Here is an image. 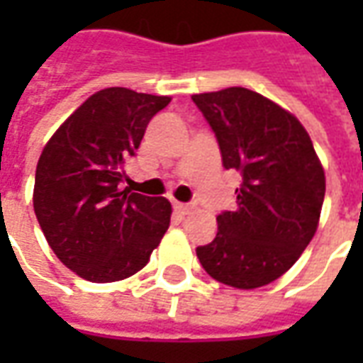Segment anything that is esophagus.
I'll return each instance as SVG.
<instances>
[{
  "mask_svg": "<svg viewBox=\"0 0 363 363\" xmlns=\"http://www.w3.org/2000/svg\"><path fill=\"white\" fill-rule=\"evenodd\" d=\"M173 208H174V212L181 213V216H186V213L190 212V206L189 204H182V202H174Z\"/></svg>",
  "mask_w": 363,
  "mask_h": 363,
  "instance_id": "esophagus-1",
  "label": "esophagus"
}]
</instances>
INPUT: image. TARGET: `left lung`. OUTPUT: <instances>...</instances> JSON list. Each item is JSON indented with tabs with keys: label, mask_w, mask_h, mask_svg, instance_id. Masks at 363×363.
I'll use <instances>...</instances> for the list:
<instances>
[{
	"label": "left lung",
	"mask_w": 363,
	"mask_h": 363,
	"mask_svg": "<svg viewBox=\"0 0 363 363\" xmlns=\"http://www.w3.org/2000/svg\"><path fill=\"white\" fill-rule=\"evenodd\" d=\"M216 134L225 169L243 177L237 208L221 212L200 264L231 288L267 286L288 272L317 231L325 171L301 122L245 87L192 95Z\"/></svg>",
	"instance_id": "obj_1"
}]
</instances>
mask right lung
<instances>
[{
    "instance_id": "right-lung-1",
    "label": "right lung",
    "mask_w": 363,
    "mask_h": 363,
    "mask_svg": "<svg viewBox=\"0 0 363 363\" xmlns=\"http://www.w3.org/2000/svg\"><path fill=\"white\" fill-rule=\"evenodd\" d=\"M171 96L108 87L91 95L44 145L36 220L69 270L106 284L142 270L171 221L167 198L122 189L124 165Z\"/></svg>"
}]
</instances>
